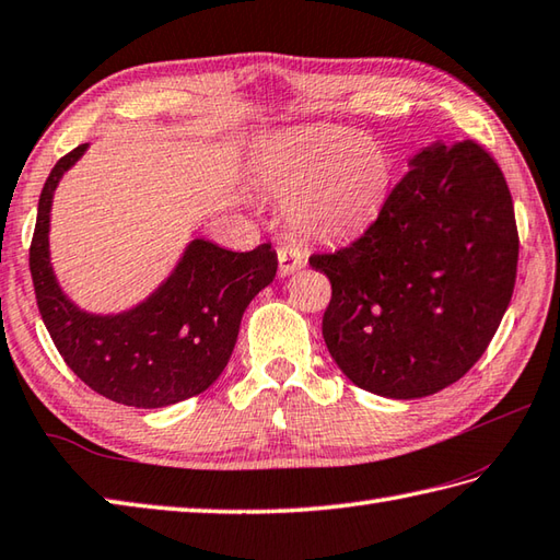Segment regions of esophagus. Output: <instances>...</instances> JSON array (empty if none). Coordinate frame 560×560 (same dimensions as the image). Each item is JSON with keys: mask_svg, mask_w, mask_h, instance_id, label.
I'll return each instance as SVG.
<instances>
[{"mask_svg": "<svg viewBox=\"0 0 560 560\" xmlns=\"http://www.w3.org/2000/svg\"><path fill=\"white\" fill-rule=\"evenodd\" d=\"M277 255H279V271H281V277H289V273H293L295 269H301L303 261H305L303 252H301L299 247H293V245H281V247L277 249Z\"/></svg>", "mask_w": 560, "mask_h": 560, "instance_id": "obj_1", "label": "esophagus"}]
</instances>
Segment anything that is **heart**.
<instances>
[{
	"instance_id": "1",
	"label": "heart",
	"mask_w": 560,
	"mask_h": 560,
	"mask_svg": "<svg viewBox=\"0 0 560 560\" xmlns=\"http://www.w3.org/2000/svg\"><path fill=\"white\" fill-rule=\"evenodd\" d=\"M259 174L291 201V221L317 237L357 235L376 221L390 189L381 142L339 126H305L261 150Z\"/></svg>"
}]
</instances>
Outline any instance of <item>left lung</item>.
I'll return each instance as SVG.
<instances>
[{"label": "left lung", "instance_id": "obj_1", "mask_svg": "<svg viewBox=\"0 0 560 560\" xmlns=\"http://www.w3.org/2000/svg\"><path fill=\"white\" fill-rule=\"evenodd\" d=\"M364 233L311 267L332 283L323 337L342 374L410 400L452 386L483 357L517 279L505 174L476 140L415 155Z\"/></svg>", "mask_w": 560, "mask_h": 560}]
</instances>
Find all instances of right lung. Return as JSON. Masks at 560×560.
<instances>
[{
	"instance_id": "right-lung-1",
	"label": "right lung",
	"mask_w": 560,
	"mask_h": 560,
	"mask_svg": "<svg viewBox=\"0 0 560 560\" xmlns=\"http://www.w3.org/2000/svg\"><path fill=\"white\" fill-rule=\"evenodd\" d=\"M84 150L86 142L55 162L38 199L28 267L43 323L65 364L98 396L145 410L199 396L223 374L249 301L277 277V252L269 243L233 252L194 240L172 277L138 308L80 311L52 277L48 223L55 186Z\"/></svg>"
}]
</instances>
